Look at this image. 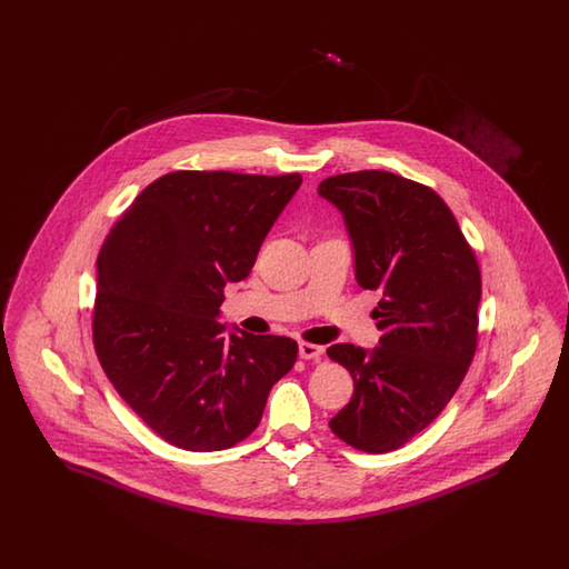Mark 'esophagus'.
Returning <instances> with one entry per match:
<instances>
[{"label":"esophagus","instance_id":"esophagus-1","mask_svg":"<svg viewBox=\"0 0 569 569\" xmlns=\"http://www.w3.org/2000/svg\"><path fill=\"white\" fill-rule=\"evenodd\" d=\"M298 353H300V358H305V360H318V358L325 353V348H322V346H316V343H309V341H300V343H298Z\"/></svg>","mask_w":569,"mask_h":569}]
</instances>
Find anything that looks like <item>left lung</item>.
Instances as JSON below:
<instances>
[{
	"label": "left lung",
	"instance_id": "left-lung-1",
	"mask_svg": "<svg viewBox=\"0 0 569 569\" xmlns=\"http://www.w3.org/2000/svg\"><path fill=\"white\" fill-rule=\"evenodd\" d=\"M318 193L346 219L356 281L379 290L378 348L330 346L353 379L328 425L356 450L383 455L427 429L459 390L476 346L482 277L459 221L431 188L386 170L328 177Z\"/></svg>",
	"mask_w": 569,
	"mask_h": 569
}]
</instances>
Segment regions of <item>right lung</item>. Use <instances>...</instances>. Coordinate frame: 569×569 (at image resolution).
<instances>
[{"label":"right lung","mask_w":569,"mask_h":569,"mask_svg":"<svg viewBox=\"0 0 569 569\" xmlns=\"http://www.w3.org/2000/svg\"><path fill=\"white\" fill-rule=\"evenodd\" d=\"M302 177L177 170L136 196L98 256L93 346L142 422L168 443L226 450L256 431L297 341L217 322ZM164 305L162 308L161 305Z\"/></svg>","instance_id":"1"}]
</instances>
